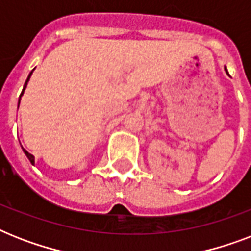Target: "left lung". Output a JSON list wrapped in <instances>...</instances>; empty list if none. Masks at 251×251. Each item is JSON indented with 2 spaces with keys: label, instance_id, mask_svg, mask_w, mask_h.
<instances>
[{
  "label": "left lung",
  "instance_id": "obj_1",
  "mask_svg": "<svg viewBox=\"0 0 251 251\" xmlns=\"http://www.w3.org/2000/svg\"><path fill=\"white\" fill-rule=\"evenodd\" d=\"M226 74H228V70H226Z\"/></svg>",
  "mask_w": 251,
  "mask_h": 251
}]
</instances>
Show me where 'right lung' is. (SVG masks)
Listing matches in <instances>:
<instances>
[{
  "instance_id": "right-lung-1",
  "label": "right lung",
  "mask_w": 251,
  "mask_h": 251,
  "mask_svg": "<svg viewBox=\"0 0 251 251\" xmlns=\"http://www.w3.org/2000/svg\"><path fill=\"white\" fill-rule=\"evenodd\" d=\"M31 74H32V72L29 73V75H28V78H27V80H25V87H23V91H22V95H23V92H25V87H27V83H28V80H29V78H31ZM22 95H21V96H22ZM19 101H21V99H19ZM18 106H19V105H18ZM23 152H25V156L28 157V160H29V161H31V164H32V165H33V163H35V157H33V156H32V155H31V153H28V152H27V151H25V149H23Z\"/></svg>"
}]
</instances>
